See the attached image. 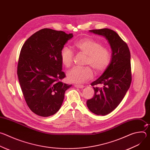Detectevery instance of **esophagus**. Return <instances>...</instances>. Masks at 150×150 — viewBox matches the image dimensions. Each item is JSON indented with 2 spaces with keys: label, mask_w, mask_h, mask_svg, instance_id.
<instances>
[{
  "label": "esophagus",
  "mask_w": 150,
  "mask_h": 150,
  "mask_svg": "<svg viewBox=\"0 0 150 150\" xmlns=\"http://www.w3.org/2000/svg\"><path fill=\"white\" fill-rule=\"evenodd\" d=\"M74 87L75 88H83L84 87L83 85H77V84H74Z\"/></svg>",
  "instance_id": "1"
}]
</instances>
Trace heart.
Listing matches in <instances>:
<instances>
[{
	"instance_id": "b5f03b06",
	"label": "heart",
	"mask_w": 150,
	"mask_h": 150,
	"mask_svg": "<svg viewBox=\"0 0 150 150\" xmlns=\"http://www.w3.org/2000/svg\"><path fill=\"white\" fill-rule=\"evenodd\" d=\"M73 46L76 50L87 55L85 64L90 65L96 74L103 72L108 67L111 59L110 53L96 40L84 38L76 41ZM60 59L63 65L69 68L73 63L74 53L68 47H63L60 52ZM93 76V71L88 67H75L67 73L68 79L76 83H83Z\"/></svg>"
}]
</instances>
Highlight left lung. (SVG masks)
Here are the masks:
<instances>
[{
  "label": "left lung",
  "instance_id": "left-lung-1",
  "mask_svg": "<svg viewBox=\"0 0 150 150\" xmlns=\"http://www.w3.org/2000/svg\"><path fill=\"white\" fill-rule=\"evenodd\" d=\"M102 35L112 49V59L104 73L91 85L94 97L87 101L88 109L97 115L105 116L113 111L120 103L130 87L132 81L131 54L126 42L114 31L108 28L89 31Z\"/></svg>",
  "mask_w": 150,
  "mask_h": 150
}]
</instances>
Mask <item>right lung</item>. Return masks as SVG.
<instances>
[{
	"mask_svg": "<svg viewBox=\"0 0 150 150\" xmlns=\"http://www.w3.org/2000/svg\"><path fill=\"white\" fill-rule=\"evenodd\" d=\"M73 34L49 28L39 30L29 37L21 49L17 75L25 101L35 114L48 117L62 104L65 91L72 85L60 81V52Z\"/></svg>",
	"mask_w": 150,
	"mask_h": 150,
	"instance_id": "right-lung-1",
	"label": "right lung"
}]
</instances>
